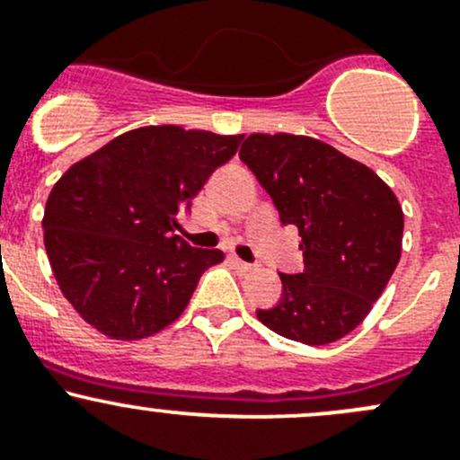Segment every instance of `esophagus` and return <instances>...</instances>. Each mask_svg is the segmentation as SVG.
Instances as JSON below:
<instances>
[{
	"mask_svg": "<svg viewBox=\"0 0 460 460\" xmlns=\"http://www.w3.org/2000/svg\"><path fill=\"white\" fill-rule=\"evenodd\" d=\"M230 261H232V266L236 268V270H241V272H250V270H252V266H250V263H245L243 259L234 257V254H232V257H230Z\"/></svg>",
	"mask_w": 460,
	"mask_h": 460,
	"instance_id": "1",
	"label": "esophagus"
}]
</instances>
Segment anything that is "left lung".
<instances>
[{"mask_svg":"<svg viewBox=\"0 0 460 460\" xmlns=\"http://www.w3.org/2000/svg\"><path fill=\"white\" fill-rule=\"evenodd\" d=\"M284 226H297L304 272L284 275L261 324L320 347L351 333L383 295L402 250L404 217L389 185L311 136L250 134L239 152Z\"/></svg>","mask_w":460,"mask_h":460,"instance_id":"left-lung-1","label":"left lung"}]
</instances>
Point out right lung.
<instances>
[{
  "instance_id": "right-lung-1",
  "label": "right lung",
  "mask_w": 460,
  "mask_h": 460,
  "mask_svg": "<svg viewBox=\"0 0 460 460\" xmlns=\"http://www.w3.org/2000/svg\"><path fill=\"white\" fill-rule=\"evenodd\" d=\"M243 136L138 127L77 161L44 208V245L62 295L111 340L158 333L190 304L221 250L174 234L179 215Z\"/></svg>"
}]
</instances>
